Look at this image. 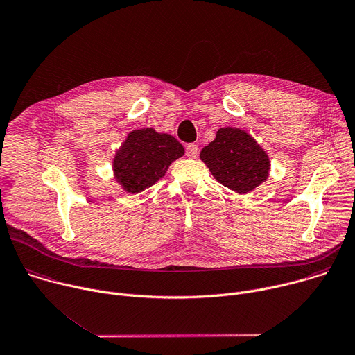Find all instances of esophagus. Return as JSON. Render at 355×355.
Segmentation results:
<instances>
[{
  "instance_id": "34e87169",
  "label": "esophagus",
  "mask_w": 355,
  "mask_h": 355,
  "mask_svg": "<svg viewBox=\"0 0 355 355\" xmlns=\"http://www.w3.org/2000/svg\"><path fill=\"white\" fill-rule=\"evenodd\" d=\"M185 153H187V156H188L189 159H195V157L198 156V145H195V144H189V145L187 146Z\"/></svg>"
}]
</instances>
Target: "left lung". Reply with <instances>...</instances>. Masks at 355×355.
Wrapping results in <instances>:
<instances>
[{"instance_id":"1","label":"left lung","mask_w":355,"mask_h":355,"mask_svg":"<svg viewBox=\"0 0 355 355\" xmlns=\"http://www.w3.org/2000/svg\"><path fill=\"white\" fill-rule=\"evenodd\" d=\"M199 157L217 182L239 195L252 192L270 174L268 152L241 128L217 130L216 138L200 150Z\"/></svg>"}]
</instances>
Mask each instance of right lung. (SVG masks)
Wrapping results in <instances>:
<instances>
[{"label":"right lung","mask_w":355,"mask_h":355,"mask_svg":"<svg viewBox=\"0 0 355 355\" xmlns=\"http://www.w3.org/2000/svg\"><path fill=\"white\" fill-rule=\"evenodd\" d=\"M184 153V146L170 134L155 128L134 130L115 150L114 180L127 193H139L163 178L170 164Z\"/></svg>","instance_id":"right-lung-1"}]
</instances>
